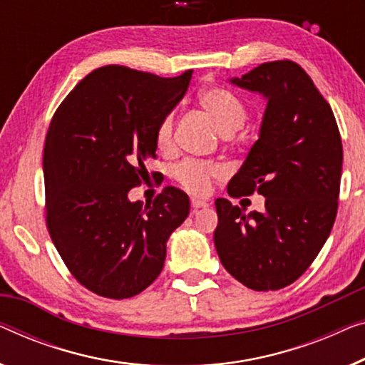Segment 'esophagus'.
<instances>
[{"instance_id": "esophagus-1", "label": "esophagus", "mask_w": 365, "mask_h": 365, "mask_svg": "<svg viewBox=\"0 0 365 365\" xmlns=\"http://www.w3.org/2000/svg\"><path fill=\"white\" fill-rule=\"evenodd\" d=\"M191 205L192 209H200V207H209V204L205 202V200H200V199H192L191 200Z\"/></svg>"}]
</instances>
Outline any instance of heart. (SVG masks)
<instances>
[{
    "label": "heart",
    "instance_id": "obj_1",
    "mask_svg": "<svg viewBox=\"0 0 365 365\" xmlns=\"http://www.w3.org/2000/svg\"><path fill=\"white\" fill-rule=\"evenodd\" d=\"M199 103L205 112L215 120V123L224 135H232L240 130L247 120L245 105L235 97L234 93L222 87L204 88L199 93ZM174 112L166 113L160 121L156 130V143L161 150H166L173 145ZM220 173L219 165L210 161L186 160L174 168V178L182 184L187 191L194 194H205L210 187V179Z\"/></svg>",
    "mask_w": 365,
    "mask_h": 365
}]
</instances>
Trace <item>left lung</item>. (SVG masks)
<instances>
[{"label": "left lung", "mask_w": 365, "mask_h": 365, "mask_svg": "<svg viewBox=\"0 0 365 365\" xmlns=\"http://www.w3.org/2000/svg\"><path fill=\"white\" fill-rule=\"evenodd\" d=\"M230 83L267 100L260 133L230 179L234 197L257 191L263 212L217 199L222 265L255 292L298 279L326 244L337 214L342 143L334 113L293 61L265 62Z\"/></svg>", "instance_id": "obj_1"}]
</instances>
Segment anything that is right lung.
I'll use <instances>...</instances> for the list:
<instances>
[{
    "label": "right lung",
    "instance_id": "1",
    "mask_svg": "<svg viewBox=\"0 0 365 365\" xmlns=\"http://www.w3.org/2000/svg\"><path fill=\"white\" fill-rule=\"evenodd\" d=\"M192 71L165 78L123 66L88 73L56 110L46 136V222L73 278L123 299L161 273L166 244L189 215V197L165 187L153 205L128 192L156 158V130L187 92Z\"/></svg>",
    "mask_w": 365,
    "mask_h": 365
}]
</instances>
